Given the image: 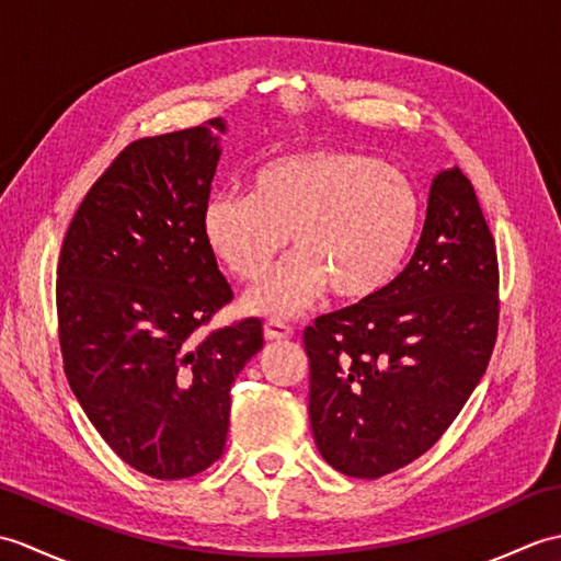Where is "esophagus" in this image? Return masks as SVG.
Wrapping results in <instances>:
<instances>
[{"label": "esophagus", "mask_w": 561, "mask_h": 561, "mask_svg": "<svg viewBox=\"0 0 561 561\" xmlns=\"http://www.w3.org/2000/svg\"><path fill=\"white\" fill-rule=\"evenodd\" d=\"M291 335H294L291 325L284 323V320H279V318H270L267 323H265V337L272 340V342L274 340H287Z\"/></svg>", "instance_id": "esophagus-1"}]
</instances>
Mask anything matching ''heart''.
<instances>
[{
  "instance_id": "obj_1",
  "label": "heart",
  "mask_w": 561,
  "mask_h": 561,
  "mask_svg": "<svg viewBox=\"0 0 561 561\" xmlns=\"http://www.w3.org/2000/svg\"><path fill=\"white\" fill-rule=\"evenodd\" d=\"M422 202L402 171L366 153L313 149L262 163L250 193H217L202 209V236L233 277L255 282L248 313L289 318L328 287L366 299L398 277L420 231Z\"/></svg>"
}]
</instances>
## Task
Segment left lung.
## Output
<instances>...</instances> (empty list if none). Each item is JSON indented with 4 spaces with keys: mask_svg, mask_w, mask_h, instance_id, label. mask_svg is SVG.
Returning <instances> with one entry per match:
<instances>
[{
    "mask_svg": "<svg viewBox=\"0 0 561 561\" xmlns=\"http://www.w3.org/2000/svg\"><path fill=\"white\" fill-rule=\"evenodd\" d=\"M496 291L492 231L472 183L453 165L428 187L408 267L304 332L320 456L342 474L376 480L432 448L490 364Z\"/></svg>",
    "mask_w": 561,
    "mask_h": 561,
    "instance_id": "8db88e82",
    "label": "left lung"
}]
</instances>
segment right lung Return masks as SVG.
I'll use <instances>...</instances> for the list:
<instances>
[{"label":"right lung","instance_id":"1","mask_svg":"<svg viewBox=\"0 0 561 561\" xmlns=\"http://www.w3.org/2000/svg\"><path fill=\"white\" fill-rule=\"evenodd\" d=\"M221 117L137 139L83 197L57 265L65 374L89 422L129 468L183 480L219 460L231 386L262 323L199 328L233 291L202 236Z\"/></svg>","mask_w":561,"mask_h":561}]
</instances>
